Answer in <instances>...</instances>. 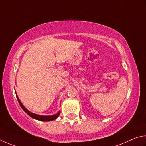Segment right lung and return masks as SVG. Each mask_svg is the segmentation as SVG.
I'll return each instance as SVG.
<instances>
[{"mask_svg":"<svg viewBox=\"0 0 146 146\" xmlns=\"http://www.w3.org/2000/svg\"><path fill=\"white\" fill-rule=\"evenodd\" d=\"M17 98L18 101H19L20 106H21V108H22L23 110H24L25 112V113H26L28 115H29L31 117H32V118H33V119L38 120V121H45V122L53 121V120H55L56 118H58V117H59V115H60V111H59L57 114L54 115L43 116V115H37V114H35V113H31V112L29 110H27L25 108L24 106L22 104V103H21V102H20V99H19V98H18L17 96Z\"/></svg>","mask_w":146,"mask_h":146,"instance_id":"1","label":"right lung"}]
</instances>
